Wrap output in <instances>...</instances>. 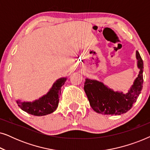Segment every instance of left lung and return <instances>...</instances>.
I'll return each mask as SVG.
<instances>
[{
	"instance_id": "obj_1",
	"label": "left lung",
	"mask_w": 150,
	"mask_h": 150,
	"mask_svg": "<svg viewBox=\"0 0 150 150\" xmlns=\"http://www.w3.org/2000/svg\"><path fill=\"white\" fill-rule=\"evenodd\" d=\"M137 66L140 69L138 77L126 94L114 91L101 82L87 79L84 90L90 106L96 112L102 115H122L132 107L141 93L143 83V62L138 51L136 52Z\"/></svg>"
}]
</instances>
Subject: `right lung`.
<instances>
[{"instance_id":"1","label":"right lung","mask_w":150,"mask_h":150,"mask_svg":"<svg viewBox=\"0 0 150 150\" xmlns=\"http://www.w3.org/2000/svg\"><path fill=\"white\" fill-rule=\"evenodd\" d=\"M66 80L67 78H61L57 80L46 95L34 102H22L18 100V106L22 110L33 115L43 116L52 113L58 107L61 88L64 85Z\"/></svg>"}]
</instances>
